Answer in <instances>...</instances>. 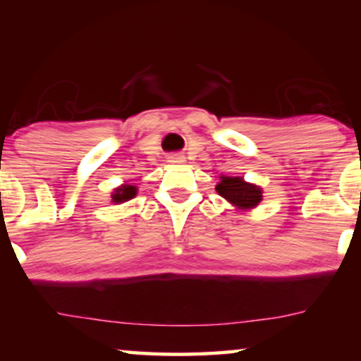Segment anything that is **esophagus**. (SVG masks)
Returning <instances> with one entry per match:
<instances>
[{
    "label": "esophagus",
    "mask_w": 361,
    "mask_h": 361,
    "mask_svg": "<svg viewBox=\"0 0 361 361\" xmlns=\"http://www.w3.org/2000/svg\"><path fill=\"white\" fill-rule=\"evenodd\" d=\"M185 159H184V156L182 154H169L167 156V162H169V164H182V162H184Z\"/></svg>",
    "instance_id": "esophagus-1"
}]
</instances>
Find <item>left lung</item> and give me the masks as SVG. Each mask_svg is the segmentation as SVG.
<instances>
[{"instance_id": "obj_1", "label": "left lung", "mask_w": 361, "mask_h": 361, "mask_svg": "<svg viewBox=\"0 0 361 361\" xmlns=\"http://www.w3.org/2000/svg\"><path fill=\"white\" fill-rule=\"evenodd\" d=\"M215 190L238 212H250L263 200V189L256 184H250L240 176H221Z\"/></svg>"}]
</instances>
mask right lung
<instances>
[{"label": "right lung", "instance_id": "obj_1", "mask_svg": "<svg viewBox=\"0 0 361 361\" xmlns=\"http://www.w3.org/2000/svg\"><path fill=\"white\" fill-rule=\"evenodd\" d=\"M137 194V187L131 184H121L111 192L113 204H125V202L135 199Z\"/></svg>", "mask_w": 361, "mask_h": 361}]
</instances>
